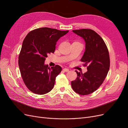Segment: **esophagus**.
<instances>
[{
    "label": "esophagus",
    "instance_id": "obj_1",
    "mask_svg": "<svg viewBox=\"0 0 128 128\" xmlns=\"http://www.w3.org/2000/svg\"><path fill=\"white\" fill-rule=\"evenodd\" d=\"M63 70L64 72H68L69 71V69H67V68H64L63 69Z\"/></svg>",
    "mask_w": 128,
    "mask_h": 128
}]
</instances>
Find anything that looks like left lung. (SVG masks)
I'll use <instances>...</instances> for the list:
<instances>
[{"mask_svg":"<svg viewBox=\"0 0 128 128\" xmlns=\"http://www.w3.org/2000/svg\"><path fill=\"white\" fill-rule=\"evenodd\" d=\"M86 42V51L80 61L88 71L77 72L76 79L72 81V87L77 94L88 95L94 92L102 84L109 71L110 59L105 42L94 30L90 29L74 30Z\"/></svg>","mask_w":128,"mask_h":128,"instance_id":"obj_1","label":"left lung"}]
</instances>
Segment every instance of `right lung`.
Here are the masks:
<instances>
[{"mask_svg":"<svg viewBox=\"0 0 128 128\" xmlns=\"http://www.w3.org/2000/svg\"><path fill=\"white\" fill-rule=\"evenodd\" d=\"M68 32L45 27L31 31L24 39L18 66L26 86L34 94H44L53 88L62 68L58 64L50 68L44 61L48 54L54 52L56 42Z\"/></svg>","mask_w":128,"mask_h":128,"instance_id":"right-lung-1","label":"right lung"}]
</instances>
